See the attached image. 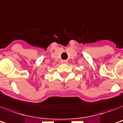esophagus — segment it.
<instances>
[{
  "instance_id": "esophagus-1",
  "label": "esophagus",
  "mask_w": 123,
  "mask_h": 123,
  "mask_svg": "<svg viewBox=\"0 0 123 123\" xmlns=\"http://www.w3.org/2000/svg\"><path fill=\"white\" fill-rule=\"evenodd\" d=\"M61 63L62 64H67L68 63V61H67V60H62Z\"/></svg>"
}]
</instances>
